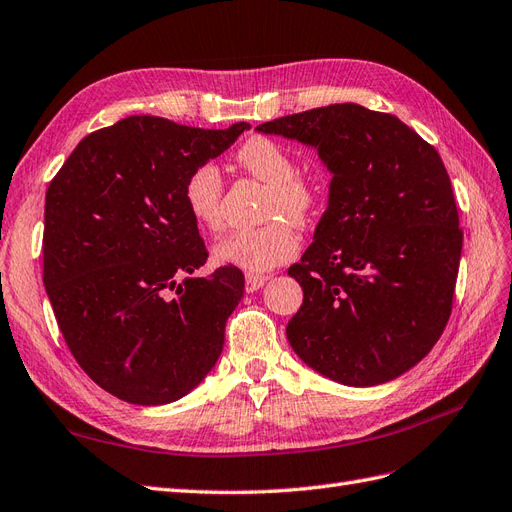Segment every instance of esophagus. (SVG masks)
<instances>
[{"mask_svg": "<svg viewBox=\"0 0 512 512\" xmlns=\"http://www.w3.org/2000/svg\"><path fill=\"white\" fill-rule=\"evenodd\" d=\"M266 281H268V276H264V274H246V279H244V289L248 291V294H253V291H257V289H261L266 285Z\"/></svg>", "mask_w": 512, "mask_h": 512, "instance_id": "1", "label": "esophagus"}]
</instances>
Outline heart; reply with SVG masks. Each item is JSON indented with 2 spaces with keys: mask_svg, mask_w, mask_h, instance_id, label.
<instances>
[{
  "mask_svg": "<svg viewBox=\"0 0 512 512\" xmlns=\"http://www.w3.org/2000/svg\"><path fill=\"white\" fill-rule=\"evenodd\" d=\"M240 165L270 186L266 216L270 223L240 229L214 246L216 261L246 272H266L298 253V236L289 218L304 223L317 206L315 186L298 175V165L283 145L266 137L248 139L238 150ZM223 175L214 163L199 165L184 184V203L193 221L203 229L223 225ZM288 218L285 219L284 216Z\"/></svg>",
  "mask_w": 512,
  "mask_h": 512,
  "instance_id": "b5f03b06",
  "label": "heart"
}]
</instances>
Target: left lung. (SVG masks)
Instances as JSON below:
<instances>
[{
    "label": "left lung",
    "mask_w": 512,
    "mask_h": 512,
    "mask_svg": "<svg viewBox=\"0 0 512 512\" xmlns=\"http://www.w3.org/2000/svg\"><path fill=\"white\" fill-rule=\"evenodd\" d=\"M296 139L330 171L328 208L289 276L302 285L287 341L343 386H377L425 358L452 309L463 233L440 154L356 102L255 128Z\"/></svg>",
    "instance_id": "left-lung-1"
}]
</instances>
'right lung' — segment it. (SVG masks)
I'll return each instance as SVG.
<instances>
[{
  "label": "right lung",
  "mask_w": 512,
  "mask_h": 512,
  "mask_svg": "<svg viewBox=\"0 0 512 512\" xmlns=\"http://www.w3.org/2000/svg\"><path fill=\"white\" fill-rule=\"evenodd\" d=\"M246 128L133 115L81 139L49 184L42 281L72 356L113 397L178 401L223 352L244 276H195L208 253L184 184Z\"/></svg>",
  "instance_id": "add662e5"
}]
</instances>
